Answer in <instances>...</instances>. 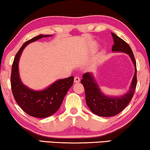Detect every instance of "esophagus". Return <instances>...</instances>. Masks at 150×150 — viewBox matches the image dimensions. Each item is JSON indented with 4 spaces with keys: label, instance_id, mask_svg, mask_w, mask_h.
I'll use <instances>...</instances> for the list:
<instances>
[{
    "label": "esophagus",
    "instance_id": "1",
    "mask_svg": "<svg viewBox=\"0 0 150 150\" xmlns=\"http://www.w3.org/2000/svg\"><path fill=\"white\" fill-rule=\"evenodd\" d=\"M80 81V79H79V77L76 76L74 78V82H75V83H78V82H79Z\"/></svg>",
    "mask_w": 150,
    "mask_h": 150
}]
</instances>
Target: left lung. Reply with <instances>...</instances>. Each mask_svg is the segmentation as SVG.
<instances>
[{
  "label": "left lung",
  "instance_id": "obj_1",
  "mask_svg": "<svg viewBox=\"0 0 150 150\" xmlns=\"http://www.w3.org/2000/svg\"><path fill=\"white\" fill-rule=\"evenodd\" d=\"M112 35L114 42L112 51L125 53L129 55L134 66V74L129 91L118 97L108 96L104 94L92 73L86 72L82 75L81 83L85 91L86 104L93 114L103 117L114 116L122 112L133 98L137 85L136 61L131 48L125 40L115 34L112 32Z\"/></svg>",
  "mask_w": 150,
  "mask_h": 150
}]
</instances>
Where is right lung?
<instances>
[{"mask_svg": "<svg viewBox=\"0 0 150 150\" xmlns=\"http://www.w3.org/2000/svg\"><path fill=\"white\" fill-rule=\"evenodd\" d=\"M51 36L40 34L26 41L17 52L12 65L11 84L14 98L23 111L36 118H46L57 112L74 82V76H70L58 80L45 89L35 91L21 82L18 66L23 50L30 43Z\"/></svg>", "mask_w": 150, "mask_h": 150, "instance_id": "add662e5", "label": "right lung"}]
</instances>
